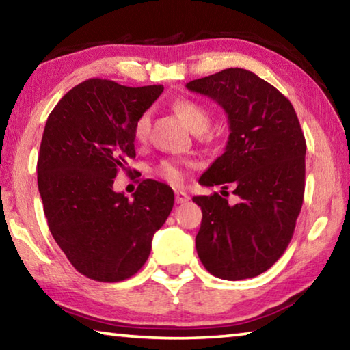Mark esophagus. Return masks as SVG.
Segmentation results:
<instances>
[{"label": "esophagus", "instance_id": "1", "mask_svg": "<svg viewBox=\"0 0 350 350\" xmlns=\"http://www.w3.org/2000/svg\"><path fill=\"white\" fill-rule=\"evenodd\" d=\"M188 194L183 191H176V204H185L188 202Z\"/></svg>", "mask_w": 350, "mask_h": 350}]
</instances>
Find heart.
I'll return each mask as SVG.
<instances>
[{"label": "heart", "mask_w": 350, "mask_h": 350, "mask_svg": "<svg viewBox=\"0 0 350 350\" xmlns=\"http://www.w3.org/2000/svg\"><path fill=\"white\" fill-rule=\"evenodd\" d=\"M173 109L176 111V114L179 116L180 120L188 126V129H191L193 133L200 134L208 129L211 120L210 112L199 103H194L191 100H177L173 105ZM150 114L144 112L134 123V137L139 142H144L148 137V133H150ZM193 165L194 162L189 161L168 159V161H163L161 165H157L156 176L161 177L165 182L173 183V185H179V183L183 182V177H185V168L193 167Z\"/></svg>", "instance_id": "obj_1"}]
</instances>
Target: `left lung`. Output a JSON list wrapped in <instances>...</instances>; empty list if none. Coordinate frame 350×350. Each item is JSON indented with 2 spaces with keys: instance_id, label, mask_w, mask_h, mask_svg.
<instances>
[{
  "instance_id": "8db88e82",
  "label": "left lung",
  "mask_w": 350,
  "mask_h": 350,
  "mask_svg": "<svg viewBox=\"0 0 350 350\" xmlns=\"http://www.w3.org/2000/svg\"><path fill=\"white\" fill-rule=\"evenodd\" d=\"M228 118L222 156L200 176L205 187H233L239 202L217 193L194 196L202 210L196 250L204 267L238 281L269 270L286 250L303 206L306 139L292 103L256 74L224 69L187 83Z\"/></svg>"
}]
</instances>
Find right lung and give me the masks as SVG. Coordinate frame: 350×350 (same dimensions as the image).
I'll return each instance as SVG.
<instances>
[{
    "instance_id": "add662e5",
    "label": "right lung",
    "mask_w": 350,
    "mask_h": 350,
    "mask_svg": "<svg viewBox=\"0 0 350 350\" xmlns=\"http://www.w3.org/2000/svg\"><path fill=\"white\" fill-rule=\"evenodd\" d=\"M162 91V85L91 79L47 117L37 163L44 216L69 262L91 280L116 282L137 273L173 210L174 193L162 182L142 180L133 200L112 188L117 171L135 157V120Z\"/></svg>"
}]
</instances>
